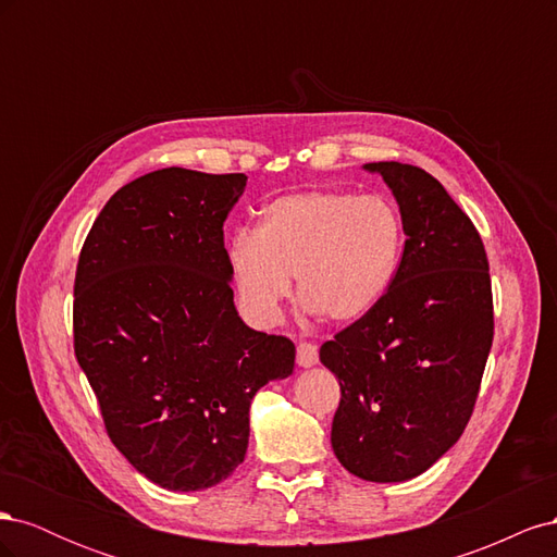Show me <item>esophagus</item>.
<instances>
[{
    "label": "esophagus",
    "mask_w": 557,
    "mask_h": 557,
    "mask_svg": "<svg viewBox=\"0 0 557 557\" xmlns=\"http://www.w3.org/2000/svg\"><path fill=\"white\" fill-rule=\"evenodd\" d=\"M318 362V346L309 342L297 344V364L299 367H313Z\"/></svg>",
    "instance_id": "obj_1"
}]
</instances>
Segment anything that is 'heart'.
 <instances>
[{
  "mask_svg": "<svg viewBox=\"0 0 557 557\" xmlns=\"http://www.w3.org/2000/svg\"><path fill=\"white\" fill-rule=\"evenodd\" d=\"M404 223L383 195L309 190L272 199L256 230L227 244V264L246 313L260 325L281 318L297 293L309 311L352 323L374 311L393 288Z\"/></svg>",
  "mask_w": 557,
  "mask_h": 557,
  "instance_id": "b5f03b06",
  "label": "heart"
}]
</instances>
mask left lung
<instances>
[{
  "instance_id": "1",
  "label": "left lung",
  "mask_w": 557,
  "mask_h": 557,
  "mask_svg": "<svg viewBox=\"0 0 557 557\" xmlns=\"http://www.w3.org/2000/svg\"><path fill=\"white\" fill-rule=\"evenodd\" d=\"M393 190L404 234L381 305L320 346L339 379L332 448L374 483L420 476L460 440L493 346L485 248L469 215L425 170L369 162Z\"/></svg>"
}]
</instances>
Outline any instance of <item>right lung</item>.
Returning a JSON list of instances; mask_svg holds the SVG:
<instances>
[{
    "mask_svg": "<svg viewBox=\"0 0 557 557\" xmlns=\"http://www.w3.org/2000/svg\"><path fill=\"white\" fill-rule=\"evenodd\" d=\"M244 174L181 166L123 185L81 248L74 350L113 446L166 491H205L244 462L250 401L288 379L295 344L234 307L223 223Z\"/></svg>",
    "mask_w": 557,
    "mask_h": 557,
    "instance_id": "1",
    "label": "right lung"
}]
</instances>
